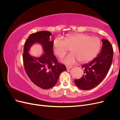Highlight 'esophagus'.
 Returning a JSON list of instances; mask_svg holds the SVG:
<instances>
[{"instance_id": "esophagus-1", "label": "esophagus", "mask_w": 120, "mask_h": 120, "mask_svg": "<svg viewBox=\"0 0 120 120\" xmlns=\"http://www.w3.org/2000/svg\"><path fill=\"white\" fill-rule=\"evenodd\" d=\"M66 67H67V69H70L72 68V66H67Z\"/></svg>"}]
</instances>
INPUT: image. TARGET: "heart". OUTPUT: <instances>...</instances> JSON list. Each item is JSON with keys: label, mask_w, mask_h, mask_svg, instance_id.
I'll use <instances>...</instances> for the list:
<instances>
[{"label": "heart", "mask_w": 120, "mask_h": 120, "mask_svg": "<svg viewBox=\"0 0 120 120\" xmlns=\"http://www.w3.org/2000/svg\"><path fill=\"white\" fill-rule=\"evenodd\" d=\"M101 47L99 38L80 33L68 34L65 39L56 38L53 43V52L59 57H63L71 49L72 52L61 60L68 64H74L79 60L82 63L89 62L97 56Z\"/></svg>", "instance_id": "obj_1"}]
</instances>
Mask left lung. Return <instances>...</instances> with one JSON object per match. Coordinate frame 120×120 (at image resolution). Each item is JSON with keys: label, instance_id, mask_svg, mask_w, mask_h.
<instances>
[{"label": "left lung", "instance_id": "left-lung-1", "mask_svg": "<svg viewBox=\"0 0 120 120\" xmlns=\"http://www.w3.org/2000/svg\"><path fill=\"white\" fill-rule=\"evenodd\" d=\"M103 46L101 52L89 63L82 65L84 75L79 79L75 80L78 88L89 90L95 88L106 77L109 71L113 57V49L108 40L101 39Z\"/></svg>", "mask_w": 120, "mask_h": 120}]
</instances>
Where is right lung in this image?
Returning a JSON list of instances; mask_svg holds the SVG:
<instances>
[{"instance_id": "right-lung-1", "label": "right lung", "mask_w": 120, "mask_h": 120, "mask_svg": "<svg viewBox=\"0 0 120 120\" xmlns=\"http://www.w3.org/2000/svg\"><path fill=\"white\" fill-rule=\"evenodd\" d=\"M52 34L41 31L31 34L25 43L23 61L25 72L34 84L43 89L52 88L59 79L61 72L66 71L64 64L59 63L54 55L52 41H49ZM34 43L43 46L44 53L39 58L31 57L28 53L30 47Z\"/></svg>"}]
</instances>
